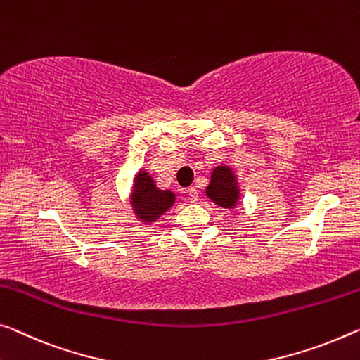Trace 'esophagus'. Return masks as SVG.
Wrapping results in <instances>:
<instances>
[{"mask_svg":"<svg viewBox=\"0 0 360 360\" xmlns=\"http://www.w3.org/2000/svg\"><path fill=\"white\" fill-rule=\"evenodd\" d=\"M186 198L190 199L191 202H196L198 201V190H196L195 186L188 188V190H186Z\"/></svg>","mask_w":360,"mask_h":360,"instance_id":"1","label":"esophagus"}]
</instances>
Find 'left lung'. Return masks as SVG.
<instances>
[{
  "instance_id": "1",
  "label": "left lung",
  "mask_w": 360,
  "mask_h": 360,
  "mask_svg": "<svg viewBox=\"0 0 360 360\" xmlns=\"http://www.w3.org/2000/svg\"><path fill=\"white\" fill-rule=\"evenodd\" d=\"M206 196L224 209L235 207L240 201V186L229 165H219L211 174V181L206 188Z\"/></svg>"
}]
</instances>
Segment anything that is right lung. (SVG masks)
<instances>
[{
	"mask_svg": "<svg viewBox=\"0 0 360 360\" xmlns=\"http://www.w3.org/2000/svg\"><path fill=\"white\" fill-rule=\"evenodd\" d=\"M130 199L136 217L149 225L174 206L175 195L170 190H159L151 175L146 170H140L135 176Z\"/></svg>",
	"mask_w": 360,
	"mask_h": 360,
	"instance_id": "1",
	"label": "right lung"
}]
</instances>
